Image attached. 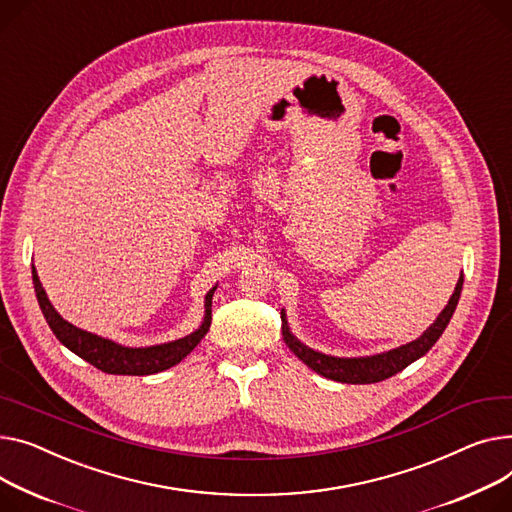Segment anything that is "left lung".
<instances>
[{
    "label": "left lung",
    "instance_id": "left-lung-1",
    "mask_svg": "<svg viewBox=\"0 0 512 512\" xmlns=\"http://www.w3.org/2000/svg\"><path fill=\"white\" fill-rule=\"evenodd\" d=\"M461 288H463V276L459 278L455 292L449 298V304L442 309V313L436 317V321L418 339H414V342L405 344V346H399L395 350L383 352V354L362 356V358H335V356L321 354L309 346H304L302 342H298L288 327L284 311H282V337H284L286 346L298 356V360H302L306 366L313 368L325 379H331L337 383H350V385L379 383V381H385V379L393 377V374L401 372L405 366H410L418 358H422L438 342V337L442 335V331L447 329V325L457 309Z\"/></svg>",
    "mask_w": 512,
    "mask_h": 512
}]
</instances>
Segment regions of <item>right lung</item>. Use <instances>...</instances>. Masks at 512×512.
<instances>
[{
  "label": "right lung",
  "instance_id": "right-lung-1",
  "mask_svg": "<svg viewBox=\"0 0 512 512\" xmlns=\"http://www.w3.org/2000/svg\"><path fill=\"white\" fill-rule=\"evenodd\" d=\"M32 284H34V292H37L41 311L59 342L67 350L78 354L82 360L90 362L98 370L109 372V374H131V377H144V374H156L170 366H175L201 342L203 335L208 333L212 325V296L216 292V286L206 294V315H203L199 329L168 344L150 346V348H127L117 342H111L107 337L94 335L90 331L78 329L76 325L67 323L49 302L47 292L39 280V274L37 269H34V265H32Z\"/></svg>",
  "mask_w": 512,
  "mask_h": 512
}]
</instances>
